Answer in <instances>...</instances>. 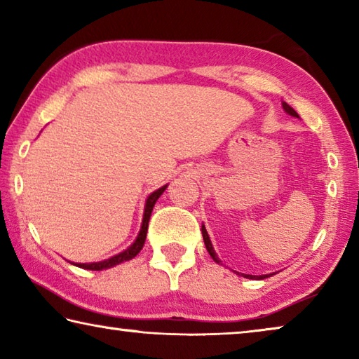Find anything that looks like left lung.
Wrapping results in <instances>:
<instances>
[{"label": "left lung", "mask_w": 359, "mask_h": 359, "mask_svg": "<svg viewBox=\"0 0 359 359\" xmlns=\"http://www.w3.org/2000/svg\"><path fill=\"white\" fill-rule=\"evenodd\" d=\"M282 107H283V111H285V112H287L288 115H291V117H296V118H299V115H297V112L294 111V109L291 107L290 104H287V102H285V101H282ZM201 231H203V239H204L205 248H208V252H209V255H210V257H212V259H214L215 263L222 264L220 258H218V255H217V253H215V250H214V245H212L210 238H209V234H208V229H205L204 224H203ZM238 274H239V272H238ZM242 276H244L245 278H261V280H263V278H266V277H267V274H266V276H248V274H242ZM269 276H272V274H269Z\"/></svg>", "instance_id": "8db88e82"}]
</instances>
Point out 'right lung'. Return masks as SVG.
I'll use <instances>...</instances> for the list:
<instances>
[{"instance_id":"right-lung-1","label":"right lung","mask_w":359,"mask_h":359,"mask_svg":"<svg viewBox=\"0 0 359 359\" xmlns=\"http://www.w3.org/2000/svg\"><path fill=\"white\" fill-rule=\"evenodd\" d=\"M168 188V185H163L161 188H158L154 193L149 194L147 201H145V208H144V217H142V224L141 229H139V234L136 241L126 248V250L120 252L118 255H114V257L107 258L104 261H96V263H72L74 266L82 267V269H88V271H102V269H109V267H114L120 263H125V261H130L136 257V255L142 250L145 238H147V229H149V220L151 215V210H154V205L158 201V198L161 196L163 191Z\"/></svg>"}]
</instances>
